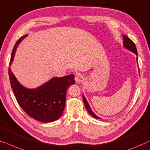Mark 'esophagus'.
<instances>
[{
	"label": "esophagus",
	"mask_w": 150,
	"mask_h": 150,
	"mask_svg": "<svg viewBox=\"0 0 150 150\" xmlns=\"http://www.w3.org/2000/svg\"><path fill=\"white\" fill-rule=\"evenodd\" d=\"M83 80H84V76L83 75L81 74H77L75 76V81L76 83L82 82Z\"/></svg>",
	"instance_id": "34e87169"
}]
</instances>
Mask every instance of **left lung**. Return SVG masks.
Masks as SVG:
<instances>
[{
    "label": "left lung",
    "instance_id": "left-lung-1",
    "mask_svg": "<svg viewBox=\"0 0 150 150\" xmlns=\"http://www.w3.org/2000/svg\"><path fill=\"white\" fill-rule=\"evenodd\" d=\"M122 37H123V46H124V48H125L126 49L129 50V51L133 52V53H134V54H135V55H137V64H138L137 51V48H136L135 45H134L133 41H132L129 38H128L127 36L122 35ZM82 99H83V101H84V105H85V108H86V110H87V111H88V112L89 113V114L93 117H94L95 118L101 119L100 118H99V117L97 116V115L95 114V113L93 112V110H91V108L90 107V105H89V104H88V101H87V100H86V99L85 98V97H84V95H82Z\"/></svg>",
    "mask_w": 150,
    "mask_h": 150
}]
</instances>
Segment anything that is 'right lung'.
Returning <instances> with one entry per match:
<instances>
[{
  "label": "right lung",
  "mask_w": 150,
  "mask_h": 150,
  "mask_svg": "<svg viewBox=\"0 0 150 150\" xmlns=\"http://www.w3.org/2000/svg\"><path fill=\"white\" fill-rule=\"evenodd\" d=\"M28 35L21 36L12 51L8 68L11 88L19 105L30 117L42 122H53L63 114L67 90L70 85L75 84L74 75L53 77L35 88H28L21 84L10 67L13 62L17 47Z\"/></svg>",
  "instance_id": "1"
}]
</instances>
